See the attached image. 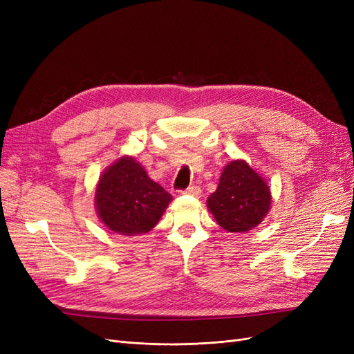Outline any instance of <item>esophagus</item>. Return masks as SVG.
<instances>
[{
  "mask_svg": "<svg viewBox=\"0 0 354 354\" xmlns=\"http://www.w3.org/2000/svg\"><path fill=\"white\" fill-rule=\"evenodd\" d=\"M181 194H185V195H192V196H199L201 195V187H198V186H190V187H187V189H185L183 192H181Z\"/></svg>",
  "mask_w": 354,
  "mask_h": 354,
  "instance_id": "34e87169",
  "label": "esophagus"
}]
</instances>
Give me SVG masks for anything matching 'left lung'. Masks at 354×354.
Returning a JSON list of instances; mask_svg holds the SVG:
<instances>
[{"label":"left lung","mask_w":354,"mask_h":354,"mask_svg":"<svg viewBox=\"0 0 354 354\" xmlns=\"http://www.w3.org/2000/svg\"><path fill=\"white\" fill-rule=\"evenodd\" d=\"M207 207L220 226L230 233H245L257 227L269 214L272 192L267 181L243 159L224 167L217 190Z\"/></svg>","instance_id":"left-lung-1"}]
</instances>
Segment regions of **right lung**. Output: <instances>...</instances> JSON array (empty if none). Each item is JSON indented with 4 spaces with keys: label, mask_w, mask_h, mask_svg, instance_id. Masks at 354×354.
<instances>
[{
    "label": "right lung",
    "mask_w": 354,
    "mask_h": 354,
    "mask_svg": "<svg viewBox=\"0 0 354 354\" xmlns=\"http://www.w3.org/2000/svg\"><path fill=\"white\" fill-rule=\"evenodd\" d=\"M171 201L173 196L128 155L103 171L94 195L100 221L111 232L124 236L151 232Z\"/></svg>",
    "instance_id": "right-lung-1"
}]
</instances>
